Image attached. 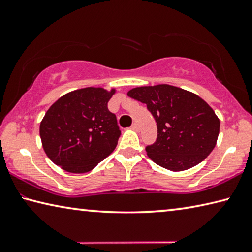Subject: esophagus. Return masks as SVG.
Here are the masks:
<instances>
[{
	"mask_svg": "<svg viewBox=\"0 0 252 252\" xmlns=\"http://www.w3.org/2000/svg\"><path fill=\"white\" fill-rule=\"evenodd\" d=\"M131 129H132V130H134V131H136V132H139V130H140V126H139L138 123L134 122L133 125L131 126Z\"/></svg>",
	"mask_w": 252,
	"mask_h": 252,
	"instance_id": "obj_1",
	"label": "esophagus"
}]
</instances>
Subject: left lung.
<instances>
[{"mask_svg": "<svg viewBox=\"0 0 252 252\" xmlns=\"http://www.w3.org/2000/svg\"><path fill=\"white\" fill-rule=\"evenodd\" d=\"M127 95L147 104L158 127L156 142L146 148L160 167L183 171L210 155L218 140L220 121L215 111L192 92L169 84L139 87Z\"/></svg>", "mask_w": 252, "mask_h": 252, "instance_id": "obj_1", "label": "left lung"}]
</instances>
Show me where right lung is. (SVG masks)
Instances as JSON below:
<instances>
[{"instance_id":"add662e5","label":"right lung","mask_w":252,"mask_h":252,"mask_svg":"<svg viewBox=\"0 0 252 252\" xmlns=\"http://www.w3.org/2000/svg\"><path fill=\"white\" fill-rule=\"evenodd\" d=\"M114 93V89H79L50 106L40 136L53 163L67 172L84 173L113 152L121 134L116 114L108 109Z\"/></svg>"}]
</instances>
